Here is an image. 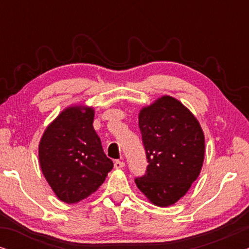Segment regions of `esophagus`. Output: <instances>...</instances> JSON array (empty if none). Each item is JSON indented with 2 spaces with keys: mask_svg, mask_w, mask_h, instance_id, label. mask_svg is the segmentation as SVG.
I'll use <instances>...</instances> for the list:
<instances>
[{
  "mask_svg": "<svg viewBox=\"0 0 249 249\" xmlns=\"http://www.w3.org/2000/svg\"><path fill=\"white\" fill-rule=\"evenodd\" d=\"M124 165H125V163L122 161V160H117V161H114V168L115 169H122Z\"/></svg>",
  "mask_w": 249,
  "mask_h": 249,
  "instance_id": "esophagus-1",
  "label": "esophagus"
}]
</instances>
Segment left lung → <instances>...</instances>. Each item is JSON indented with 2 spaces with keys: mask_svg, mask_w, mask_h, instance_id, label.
<instances>
[{
  "mask_svg": "<svg viewBox=\"0 0 249 249\" xmlns=\"http://www.w3.org/2000/svg\"><path fill=\"white\" fill-rule=\"evenodd\" d=\"M138 119L148 165L136 185L154 205H173L198 178L204 132L192 112L166 95L142 107Z\"/></svg>",
  "mask_w": 249,
  "mask_h": 249,
  "instance_id": "left-lung-1",
  "label": "left lung"
}]
</instances>
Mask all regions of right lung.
Returning <instances> with one entry per match:
<instances>
[{"mask_svg": "<svg viewBox=\"0 0 249 249\" xmlns=\"http://www.w3.org/2000/svg\"><path fill=\"white\" fill-rule=\"evenodd\" d=\"M93 121V107H67L40 139V169L54 194L64 203H78L96 192L113 168Z\"/></svg>", "mask_w": 249, "mask_h": 249, "instance_id": "1", "label": "right lung"}]
</instances>
